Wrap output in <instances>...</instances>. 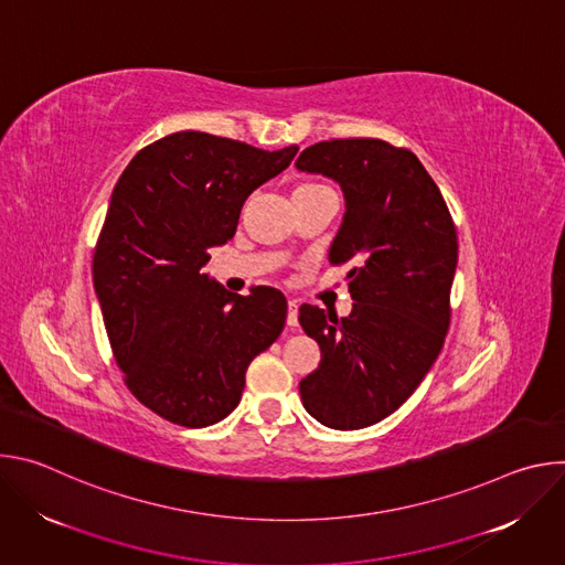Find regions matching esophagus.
Wrapping results in <instances>:
<instances>
[{"label": "esophagus", "mask_w": 565, "mask_h": 565, "mask_svg": "<svg viewBox=\"0 0 565 565\" xmlns=\"http://www.w3.org/2000/svg\"><path fill=\"white\" fill-rule=\"evenodd\" d=\"M299 303L295 299L288 301V317H286V324L288 327H299V312H297Z\"/></svg>", "instance_id": "obj_1"}]
</instances>
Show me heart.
<instances>
[{"mask_svg":"<svg viewBox=\"0 0 565 565\" xmlns=\"http://www.w3.org/2000/svg\"><path fill=\"white\" fill-rule=\"evenodd\" d=\"M315 190H329V188L319 185V183H303V185H299L295 192H315Z\"/></svg>","mask_w":565,"mask_h":565,"instance_id":"obj_1","label":"heart"}]
</instances>
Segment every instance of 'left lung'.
Here are the masks:
<instances>
[{"mask_svg": "<svg viewBox=\"0 0 565 565\" xmlns=\"http://www.w3.org/2000/svg\"><path fill=\"white\" fill-rule=\"evenodd\" d=\"M297 170L340 183L344 221L329 262L353 264L349 317L299 308L319 366L299 382L306 412L331 429L391 416L429 373L449 329L458 238L447 203L418 156L377 138L306 147Z\"/></svg>", "mask_w": 565, "mask_h": 565, "instance_id": "left-lung-1", "label": "left lung"}]
</instances>
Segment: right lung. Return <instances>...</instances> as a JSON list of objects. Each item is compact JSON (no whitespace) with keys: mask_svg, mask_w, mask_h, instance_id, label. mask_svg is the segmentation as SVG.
I'll use <instances>...</instances> for the list:
<instances>
[{"mask_svg":"<svg viewBox=\"0 0 565 565\" xmlns=\"http://www.w3.org/2000/svg\"><path fill=\"white\" fill-rule=\"evenodd\" d=\"M297 145L266 151L205 131L142 147L120 174L94 253V286L125 384L147 409L201 429L230 416L250 362L284 331L286 297L234 295L203 268L241 207Z\"/></svg>","mask_w":565,"mask_h":565,"instance_id":"add662e5","label":"right lung"}]
</instances>
